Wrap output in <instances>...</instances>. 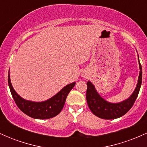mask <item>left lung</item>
<instances>
[{"instance_id": "obj_1", "label": "left lung", "mask_w": 147, "mask_h": 147, "mask_svg": "<svg viewBox=\"0 0 147 147\" xmlns=\"http://www.w3.org/2000/svg\"><path fill=\"white\" fill-rule=\"evenodd\" d=\"M138 62L140 65V74L136 89L128 99L118 103H111L102 98L95 89V86L90 81L87 82L86 100L89 109L95 115L105 119H113L119 118L125 115L132 107L135 101L137 99L142 84V72L140 63L139 56Z\"/></svg>"}]
</instances>
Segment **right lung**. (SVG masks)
Masks as SVG:
<instances>
[{
	"label": "right lung",
	"mask_w": 147,
	"mask_h": 147,
	"mask_svg": "<svg viewBox=\"0 0 147 147\" xmlns=\"http://www.w3.org/2000/svg\"><path fill=\"white\" fill-rule=\"evenodd\" d=\"M8 84L13 99L22 112L34 119H45L55 117L61 111L67 96L75 86V82L68 84L56 95L43 102L26 100L18 95L11 85L9 73L8 74Z\"/></svg>",
	"instance_id": "1"
}]
</instances>
